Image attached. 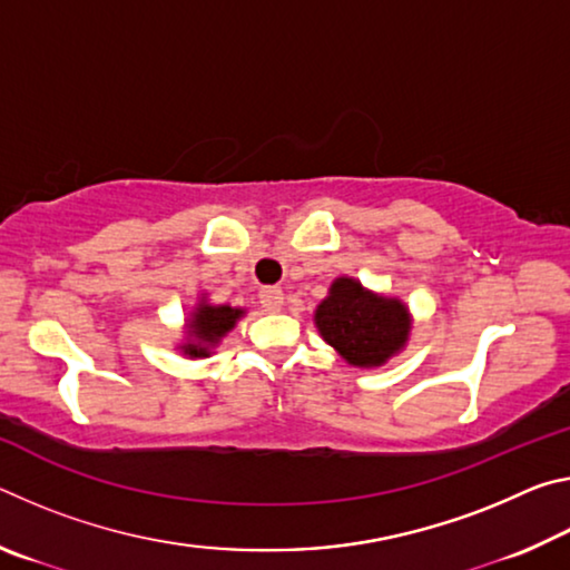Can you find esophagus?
Listing matches in <instances>:
<instances>
[{
    "label": "esophagus",
    "mask_w": 570,
    "mask_h": 570,
    "mask_svg": "<svg viewBox=\"0 0 570 570\" xmlns=\"http://www.w3.org/2000/svg\"><path fill=\"white\" fill-rule=\"evenodd\" d=\"M258 298H262V306L266 308L268 314H274L284 306V292L278 286H264L262 294H258Z\"/></svg>",
    "instance_id": "obj_1"
}]
</instances>
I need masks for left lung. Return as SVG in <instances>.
<instances>
[{
	"label": "left lung",
	"instance_id": "8db88e82",
	"mask_svg": "<svg viewBox=\"0 0 570 570\" xmlns=\"http://www.w3.org/2000/svg\"><path fill=\"white\" fill-rule=\"evenodd\" d=\"M314 324L346 364L377 370L407 346L412 314L400 296L377 294L360 278L340 276L316 306Z\"/></svg>",
	"mask_w": 570,
	"mask_h": 570
}]
</instances>
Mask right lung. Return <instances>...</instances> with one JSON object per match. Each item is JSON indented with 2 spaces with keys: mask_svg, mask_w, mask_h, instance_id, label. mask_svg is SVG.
<instances>
[{
  "mask_svg": "<svg viewBox=\"0 0 570 570\" xmlns=\"http://www.w3.org/2000/svg\"><path fill=\"white\" fill-rule=\"evenodd\" d=\"M246 314V308L230 306V304H210L206 294L198 296V304L186 316V340H183L176 350L188 360H206L214 354L220 340L234 330L236 322Z\"/></svg>",
  "mask_w": 570,
  "mask_h": 570,
  "instance_id": "right-lung-1",
  "label": "right lung"
}]
</instances>
